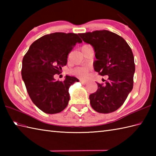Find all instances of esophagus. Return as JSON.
<instances>
[{"mask_svg": "<svg viewBox=\"0 0 156 156\" xmlns=\"http://www.w3.org/2000/svg\"><path fill=\"white\" fill-rule=\"evenodd\" d=\"M80 81L81 83H82V84H87V80H82V79H80Z\"/></svg>", "mask_w": 156, "mask_h": 156, "instance_id": "1", "label": "esophagus"}]
</instances>
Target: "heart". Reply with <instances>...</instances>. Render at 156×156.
I'll return each instance as SVG.
<instances>
[{
    "label": "heart",
    "mask_w": 156,
    "mask_h": 156,
    "mask_svg": "<svg viewBox=\"0 0 156 156\" xmlns=\"http://www.w3.org/2000/svg\"><path fill=\"white\" fill-rule=\"evenodd\" d=\"M90 66H85V67L75 68L72 71V73L73 74H75L76 76H79V77L85 78L87 76L89 71H90Z\"/></svg>",
    "instance_id": "heart-1"
}]
</instances>
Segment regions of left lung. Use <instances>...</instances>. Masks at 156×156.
<instances>
[{
    "mask_svg": "<svg viewBox=\"0 0 156 156\" xmlns=\"http://www.w3.org/2000/svg\"><path fill=\"white\" fill-rule=\"evenodd\" d=\"M78 35L94 49V70L108 76L105 84L97 83V92L89 96L91 107L100 113L117 111L133 87L135 67L131 48L121 36L107 30Z\"/></svg>",
    "mask_w": 156,
    "mask_h": 156,
    "instance_id": "left-lung-1",
    "label": "left lung"
}]
</instances>
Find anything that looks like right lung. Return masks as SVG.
<instances>
[{"instance_id":"right-lung-1","label":"right lung","mask_w":156,"mask_h":156,"mask_svg":"<svg viewBox=\"0 0 156 156\" xmlns=\"http://www.w3.org/2000/svg\"><path fill=\"white\" fill-rule=\"evenodd\" d=\"M82 39L76 34L54 33L35 41L23 59L21 75L33 102L43 112L55 114L67 107L69 88L78 79L66 76L64 81L55 80L67 64L68 55Z\"/></svg>"}]
</instances>
